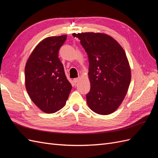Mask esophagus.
Instances as JSON below:
<instances>
[{
	"label": "esophagus",
	"instance_id": "1",
	"mask_svg": "<svg viewBox=\"0 0 158 158\" xmlns=\"http://www.w3.org/2000/svg\"><path fill=\"white\" fill-rule=\"evenodd\" d=\"M79 80H80V78H74V79L73 80L75 84H76L77 82H79Z\"/></svg>",
	"mask_w": 158,
	"mask_h": 158
}]
</instances>
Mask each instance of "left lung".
Listing matches in <instances>:
<instances>
[{
  "label": "left lung",
  "mask_w": 158,
  "mask_h": 158,
  "mask_svg": "<svg viewBox=\"0 0 158 158\" xmlns=\"http://www.w3.org/2000/svg\"><path fill=\"white\" fill-rule=\"evenodd\" d=\"M87 52L91 88L86 95L89 107L99 114L115 111L125 98L131 80L125 52L105 33H73Z\"/></svg>",
  "instance_id": "obj_1"
}]
</instances>
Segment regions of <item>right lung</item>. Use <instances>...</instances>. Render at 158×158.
Segmentation results:
<instances>
[{
  "label": "right lung",
  "instance_id": "right-lung-1",
  "mask_svg": "<svg viewBox=\"0 0 158 158\" xmlns=\"http://www.w3.org/2000/svg\"><path fill=\"white\" fill-rule=\"evenodd\" d=\"M66 40V35L45 38L35 47L26 64L27 92L32 102L47 113L63 108L72 89L59 58Z\"/></svg>",
  "mask_w": 158,
  "mask_h": 158
}]
</instances>
